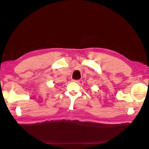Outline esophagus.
Listing matches in <instances>:
<instances>
[{
	"mask_svg": "<svg viewBox=\"0 0 149 149\" xmlns=\"http://www.w3.org/2000/svg\"><path fill=\"white\" fill-rule=\"evenodd\" d=\"M73 82H75V83H79L80 82V80L79 79H74L72 80Z\"/></svg>",
	"mask_w": 149,
	"mask_h": 149,
	"instance_id": "obj_1",
	"label": "esophagus"
}]
</instances>
